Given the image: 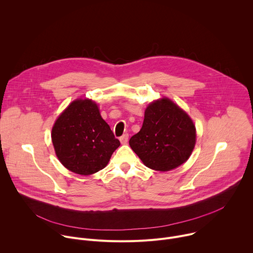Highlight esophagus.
<instances>
[{
	"mask_svg": "<svg viewBox=\"0 0 253 253\" xmlns=\"http://www.w3.org/2000/svg\"><path fill=\"white\" fill-rule=\"evenodd\" d=\"M128 138H129V135L126 133V134H123L121 137H120V142L122 144H126L127 141H128Z\"/></svg>",
	"mask_w": 253,
	"mask_h": 253,
	"instance_id": "34e87169",
	"label": "esophagus"
}]
</instances>
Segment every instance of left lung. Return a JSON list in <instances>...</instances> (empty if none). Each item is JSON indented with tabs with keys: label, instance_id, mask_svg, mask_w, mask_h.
Returning <instances> with one entry per match:
<instances>
[{
	"label": "left lung",
	"instance_id": "8db88e82",
	"mask_svg": "<svg viewBox=\"0 0 253 253\" xmlns=\"http://www.w3.org/2000/svg\"><path fill=\"white\" fill-rule=\"evenodd\" d=\"M196 142V128L188 114L168 98L151 102L140 131L129 145L145 166L172 170L188 160Z\"/></svg>",
	"mask_w": 253,
	"mask_h": 253
}]
</instances>
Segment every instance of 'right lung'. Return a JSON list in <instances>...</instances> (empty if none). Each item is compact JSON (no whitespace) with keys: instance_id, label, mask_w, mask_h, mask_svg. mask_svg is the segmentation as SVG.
<instances>
[{"instance_id":"right-lung-1","label":"right lung","mask_w":253,"mask_h":253,"mask_svg":"<svg viewBox=\"0 0 253 253\" xmlns=\"http://www.w3.org/2000/svg\"><path fill=\"white\" fill-rule=\"evenodd\" d=\"M52 142L60 162L70 171L91 175L103 169L120 146L95 102L77 99L56 120Z\"/></svg>"}]
</instances>
